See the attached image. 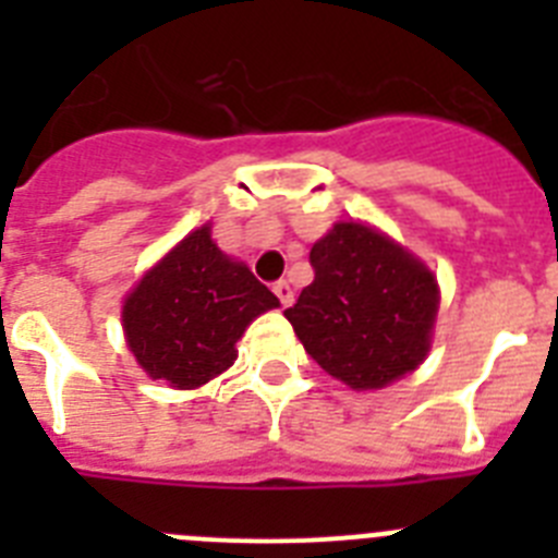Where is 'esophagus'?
Wrapping results in <instances>:
<instances>
[{
    "label": "esophagus",
    "instance_id": "1",
    "mask_svg": "<svg viewBox=\"0 0 558 558\" xmlns=\"http://www.w3.org/2000/svg\"><path fill=\"white\" fill-rule=\"evenodd\" d=\"M274 293L279 295V302H282V307H290V304H293V288H290L288 282H276L274 284Z\"/></svg>",
    "mask_w": 558,
    "mask_h": 558
}]
</instances>
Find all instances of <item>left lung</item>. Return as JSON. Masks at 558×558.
<instances>
[{
    "instance_id": "8db88e82",
    "label": "left lung",
    "mask_w": 558,
    "mask_h": 558,
    "mask_svg": "<svg viewBox=\"0 0 558 558\" xmlns=\"http://www.w3.org/2000/svg\"><path fill=\"white\" fill-rule=\"evenodd\" d=\"M315 279L284 310L310 357L349 388H386L430 352L438 282L383 231L335 223L310 251Z\"/></svg>"
}]
</instances>
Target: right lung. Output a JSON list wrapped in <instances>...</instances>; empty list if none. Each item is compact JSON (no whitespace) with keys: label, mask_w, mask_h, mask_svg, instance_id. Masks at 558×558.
<instances>
[{"label":"right lung","mask_w":558,"mask_h":558,"mask_svg":"<svg viewBox=\"0 0 558 558\" xmlns=\"http://www.w3.org/2000/svg\"><path fill=\"white\" fill-rule=\"evenodd\" d=\"M279 299L215 245L209 226L190 231L153 265L122 304L136 363L170 388H198L236 360L234 343Z\"/></svg>","instance_id":"right-lung-1"}]
</instances>
